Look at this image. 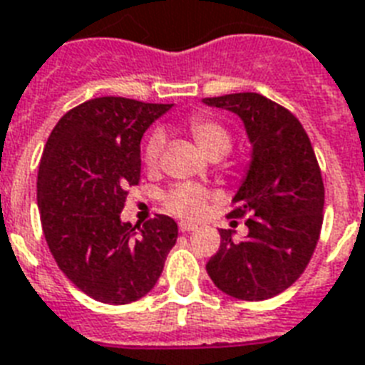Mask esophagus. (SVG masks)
Wrapping results in <instances>:
<instances>
[{"instance_id": "obj_1", "label": "esophagus", "mask_w": 365, "mask_h": 365, "mask_svg": "<svg viewBox=\"0 0 365 365\" xmlns=\"http://www.w3.org/2000/svg\"><path fill=\"white\" fill-rule=\"evenodd\" d=\"M195 225H191V223H180V231H182V233H191V231H195Z\"/></svg>"}]
</instances>
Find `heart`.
<instances>
[{"label":"heart","instance_id":"heart-1","mask_svg":"<svg viewBox=\"0 0 365 365\" xmlns=\"http://www.w3.org/2000/svg\"><path fill=\"white\" fill-rule=\"evenodd\" d=\"M187 130L195 138V142L199 143L200 149L206 155L214 157H222L231 149L233 138L229 132L227 126L217 123L216 119L206 115H193L187 121ZM165 148V136L160 132L149 134L148 142L143 145V163L148 166L159 165L160 153ZM212 199L210 191L193 185V183H178L163 197V205L166 210L172 214L183 217V220H197L205 214L208 200Z\"/></svg>","mask_w":365,"mask_h":365}]
</instances>
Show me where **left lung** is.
<instances>
[{
	"label": "left lung",
	"mask_w": 365,
	"mask_h": 365,
	"mask_svg": "<svg viewBox=\"0 0 365 365\" xmlns=\"http://www.w3.org/2000/svg\"><path fill=\"white\" fill-rule=\"evenodd\" d=\"M242 119L252 160L229 217H244L248 237L222 244L206 263L212 282L242 301L282 294L309 265L324 220V182L317 155L297 117L257 93L202 100Z\"/></svg>",
	"instance_id": "left-lung-1"
}]
</instances>
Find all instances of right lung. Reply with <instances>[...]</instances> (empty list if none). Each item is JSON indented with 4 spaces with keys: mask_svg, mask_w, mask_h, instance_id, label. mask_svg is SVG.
Here are the masks:
<instances>
[{
    "mask_svg": "<svg viewBox=\"0 0 365 365\" xmlns=\"http://www.w3.org/2000/svg\"><path fill=\"white\" fill-rule=\"evenodd\" d=\"M172 104L121 96L88 100L51 132L37 172V205L56 265L93 299L126 305L151 292L178 225L157 214L134 232L121 220L140 182V140Z\"/></svg>",
    "mask_w": 365,
    "mask_h": 365,
    "instance_id": "right-lung-1",
    "label": "right lung"
}]
</instances>
